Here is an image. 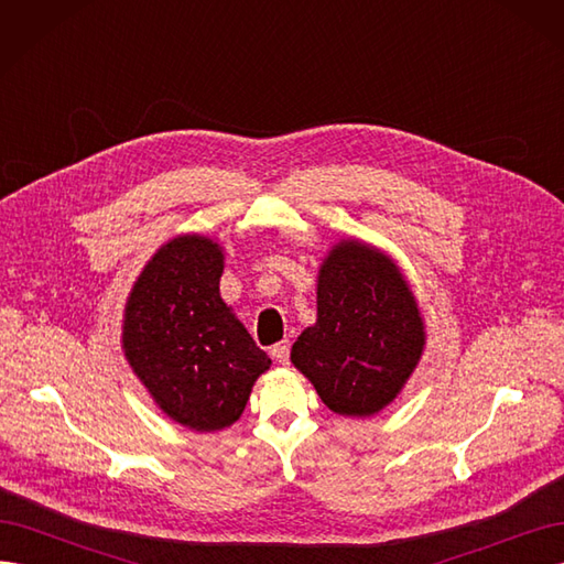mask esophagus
I'll return each mask as SVG.
<instances>
[{"instance_id": "esophagus-1", "label": "esophagus", "mask_w": 564, "mask_h": 564, "mask_svg": "<svg viewBox=\"0 0 564 564\" xmlns=\"http://www.w3.org/2000/svg\"><path fill=\"white\" fill-rule=\"evenodd\" d=\"M289 348H292V346H289V340H280V344L272 346L270 352L280 365H289Z\"/></svg>"}]
</instances>
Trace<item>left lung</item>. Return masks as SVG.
Returning <instances> with one entry per match:
<instances>
[{
  "mask_svg": "<svg viewBox=\"0 0 564 564\" xmlns=\"http://www.w3.org/2000/svg\"><path fill=\"white\" fill-rule=\"evenodd\" d=\"M425 350V322L402 268L357 237L338 240L317 270V319L292 365L334 414L367 419L395 400Z\"/></svg>",
  "mask_w": 564,
  "mask_h": 564,
  "instance_id": "left-lung-1",
  "label": "left lung"
}]
</instances>
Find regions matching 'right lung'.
Returning a JSON list of instances; mask_svg holds the SVG:
<instances>
[{
  "label": "right lung",
  "mask_w": 564,
  "mask_h": 564,
  "mask_svg": "<svg viewBox=\"0 0 564 564\" xmlns=\"http://www.w3.org/2000/svg\"><path fill=\"white\" fill-rule=\"evenodd\" d=\"M226 253L199 232L164 242L124 305L122 352L162 412L197 433L242 416L270 357L220 299Z\"/></svg>",
  "instance_id": "add662e5"
}]
</instances>
